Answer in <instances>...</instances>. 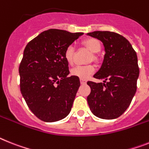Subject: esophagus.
<instances>
[{"mask_svg":"<svg viewBox=\"0 0 149 149\" xmlns=\"http://www.w3.org/2000/svg\"><path fill=\"white\" fill-rule=\"evenodd\" d=\"M80 82H81V84L84 85V84H86L87 81H86V79H80Z\"/></svg>","mask_w":149,"mask_h":149,"instance_id":"1","label":"esophagus"}]
</instances>
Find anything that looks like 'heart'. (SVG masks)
I'll return each instance as SVG.
<instances>
[{"label": "heart", "instance_id": "obj_1", "mask_svg": "<svg viewBox=\"0 0 149 149\" xmlns=\"http://www.w3.org/2000/svg\"><path fill=\"white\" fill-rule=\"evenodd\" d=\"M82 45L91 51L92 53L97 54L102 49V45L98 40L95 38H88L82 42ZM75 47L72 45L67 47L64 51V58L69 65L74 63ZM95 71V67L93 65H84V66H77L71 70V74L74 77H77L83 79L89 78Z\"/></svg>", "mask_w": 149, "mask_h": 149}]
</instances>
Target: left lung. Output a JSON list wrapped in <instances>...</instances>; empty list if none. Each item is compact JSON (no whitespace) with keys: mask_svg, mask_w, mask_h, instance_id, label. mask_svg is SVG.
<instances>
[{"mask_svg":"<svg viewBox=\"0 0 149 149\" xmlns=\"http://www.w3.org/2000/svg\"><path fill=\"white\" fill-rule=\"evenodd\" d=\"M87 36L100 40L105 51L102 67L94 75L103 82H87L91 88L88 106L96 117L115 119L128 108L136 92L139 75L137 55L128 40L117 33L95 31Z\"/></svg>","mask_w":149,"mask_h":149,"instance_id":"obj_1","label":"left lung"}]
</instances>
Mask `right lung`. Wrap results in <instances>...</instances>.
<instances>
[{
  "mask_svg": "<svg viewBox=\"0 0 149 149\" xmlns=\"http://www.w3.org/2000/svg\"><path fill=\"white\" fill-rule=\"evenodd\" d=\"M82 35L51 29L25 47L19 67L21 93L31 111L45 122L61 120L70 112L80 82L68 77L64 51Z\"/></svg>",
  "mask_w": 149,
  "mask_h": 149,
  "instance_id": "obj_1",
  "label": "right lung"
}]
</instances>
